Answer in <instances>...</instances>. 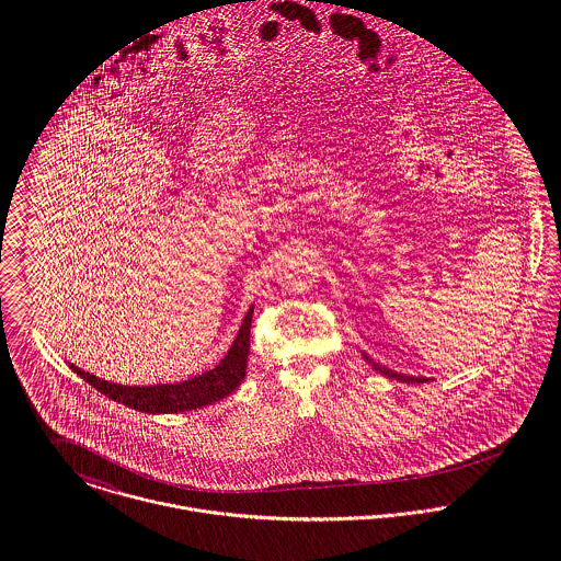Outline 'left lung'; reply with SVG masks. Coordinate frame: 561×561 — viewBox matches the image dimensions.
I'll return each mask as SVG.
<instances>
[{"instance_id":"1","label":"left lung","mask_w":561,"mask_h":561,"mask_svg":"<svg viewBox=\"0 0 561 561\" xmlns=\"http://www.w3.org/2000/svg\"><path fill=\"white\" fill-rule=\"evenodd\" d=\"M365 358H367V356H365ZM367 363H371L374 369L380 371V374L387 376V378H396V380H401V382H425L423 378H412V376H405V374H396V371H391V369H387V367H382V365H376L371 358H367Z\"/></svg>"}]
</instances>
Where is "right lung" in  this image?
<instances>
[{
    "label": "right lung",
    "mask_w": 561,
    "mask_h": 561,
    "mask_svg": "<svg viewBox=\"0 0 561 561\" xmlns=\"http://www.w3.org/2000/svg\"><path fill=\"white\" fill-rule=\"evenodd\" d=\"M250 321H252V309L248 311L245 320L241 323L240 334L233 347L216 369L179 385L121 387V385L105 382L96 376H90L78 369L76 365H71V369L78 371L80 378H83L90 387H94L99 393H103L105 398L125 403L127 408H134L140 412L156 414V412H185V410L203 408L233 393L243 380L248 350H250Z\"/></svg>",
    "instance_id": "add662e5"
}]
</instances>
